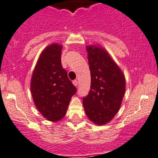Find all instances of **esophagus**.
<instances>
[{
    "instance_id": "obj_1",
    "label": "esophagus",
    "mask_w": 158,
    "mask_h": 158,
    "mask_svg": "<svg viewBox=\"0 0 158 158\" xmlns=\"http://www.w3.org/2000/svg\"><path fill=\"white\" fill-rule=\"evenodd\" d=\"M73 84H74L75 87H77V84H78V81H77V80H74V81H73Z\"/></svg>"
}]
</instances>
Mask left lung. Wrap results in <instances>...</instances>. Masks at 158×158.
<instances>
[{"instance_id": "1", "label": "left lung", "mask_w": 158, "mask_h": 158, "mask_svg": "<svg viewBox=\"0 0 158 158\" xmlns=\"http://www.w3.org/2000/svg\"><path fill=\"white\" fill-rule=\"evenodd\" d=\"M90 90L83 98L89 120L98 125L110 122L120 110L125 93V77L110 54L99 45H87Z\"/></svg>"}]
</instances>
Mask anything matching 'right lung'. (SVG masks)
Here are the masks:
<instances>
[{
  "label": "right lung",
  "instance_id": "add662e5",
  "mask_svg": "<svg viewBox=\"0 0 158 158\" xmlns=\"http://www.w3.org/2000/svg\"><path fill=\"white\" fill-rule=\"evenodd\" d=\"M62 45L54 43L44 49L31 81V91L36 107L46 119L53 122L65 116L70 101L77 92L62 68Z\"/></svg>",
  "mask_w": 158,
  "mask_h": 158
}]
</instances>
